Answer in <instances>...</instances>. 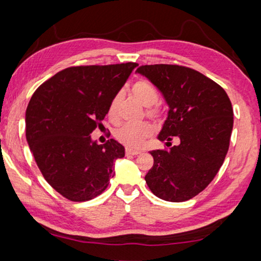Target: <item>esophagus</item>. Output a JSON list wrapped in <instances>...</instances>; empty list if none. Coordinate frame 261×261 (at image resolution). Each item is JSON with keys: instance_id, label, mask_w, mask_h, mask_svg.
Masks as SVG:
<instances>
[{"instance_id": "esophagus-1", "label": "esophagus", "mask_w": 261, "mask_h": 261, "mask_svg": "<svg viewBox=\"0 0 261 261\" xmlns=\"http://www.w3.org/2000/svg\"><path fill=\"white\" fill-rule=\"evenodd\" d=\"M125 154H126V155H138V154H140V151H136V149L126 148Z\"/></svg>"}]
</instances>
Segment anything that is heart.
<instances>
[{
  "label": "heart",
  "instance_id": "obj_1",
  "mask_svg": "<svg viewBox=\"0 0 261 261\" xmlns=\"http://www.w3.org/2000/svg\"><path fill=\"white\" fill-rule=\"evenodd\" d=\"M131 93L135 99L147 108V115L152 118H158L160 116V112L158 108H153L159 100V93L156 88L147 81L136 82L131 87ZM121 94L117 93L114 96L109 103L108 115L112 120H116L118 105H120ZM152 129L147 123H139V124H122L117 126L114 131V135L118 141L124 144L130 148L139 147L143 141L151 135Z\"/></svg>",
  "mask_w": 261,
  "mask_h": 261
}]
</instances>
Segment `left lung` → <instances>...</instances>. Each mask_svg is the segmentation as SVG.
Here are the masks:
<instances>
[{
	"mask_svg": "<svg viewBox=\"0 0 261 261\" xmlns=\"http://www.w3.org/2000/svg\"><path fill=\"white\" fill-rule=\"evenodd\" d=\"M146 77L168 105L158 139L178 145L151 154L153 167L145 176L160 199L180 202L200 193L222 166L229 148L233 112L226 91L196 70L170 64L143 65Z\"/></svg>",
	"mask_w": 261,
	"mask_h": 261,
	"instance_id": "obj_1",
	"label": "left lung"
}]
</instances>
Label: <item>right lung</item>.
<instances>
[{
  "label": "right lung",
  "mask_w": 261,
  "mask_h": 261,
  "mask_svg": "<svg viewBox=\"0 0 261 261\" xmlns=\"http://www.w3.org/2000/svg\"><path fill=\"white\" fill-rule=\"evenodd\" d=\"M137 63L71 67L34 92L25 114L26 140L43 177L71 201L102 193L115 175L123 145H99L91 134L101 127L109 103Z\"/></svg>",
  "instance_id": "right-lung-1"
}]
</instances>
